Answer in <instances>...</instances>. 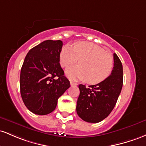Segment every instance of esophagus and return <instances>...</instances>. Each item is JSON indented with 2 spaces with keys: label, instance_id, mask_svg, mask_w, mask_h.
<instances>
[{
  "label": "esophagus",
  "instance_id": "obj_1",
  "mask_svg": "<svg viewBox=\"0 0 146 146\" xmlns=\"http://www.w3.org/2000/svg\"><path fill=\"white\" fill-rule=\"evenodd\" d=\"M70 85H71V86H77V83H74V82L73 81H70Z\"/></svg>",
  "mask_w": 146,
  "mask_h": 146
}]
</instances>
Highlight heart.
Wrapping results in <instances>:
<instances>
[{"instance_id":"obj_1","label":"heart","mask_w":146,"mask_h":146,"mask_svg":"<svg viewBox=\"0 0 146 146\" xmlns=\"http://www.w3.org/2000/svg\"><path fill=\"white\" fill-rule=\"evenodd\" d=\"M62 67L68 68L78 60V65L67 69L70 79L85 80L89 84H98L106 80L114 68V58L101 47L86 41H78L74 46L66 45L59 54Z\"/></svg>"}]
</instances>
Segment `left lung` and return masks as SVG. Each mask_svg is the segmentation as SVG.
<instances>
[{
  "mask_svg": "<svg viewBox=\"0 0 146 146\" xmlns=\"http://www.w3.org/2000/svg\"><path fill=\"white\" fill-rule=\"evenodd\" d=\"M114 56V68L111 74L102 81L87 88L80 84L76 112L88 123H99L110 114L115 106L123 86V66L118 56Z\"/></svg>",
  "mask_w": 146,
  "mask_h": 146,
  "instance_id": "left-lung-1",
  "label": "left lung"
}]
</instances>
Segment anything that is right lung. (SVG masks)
Instances as JSON below:
<instances>
[{
	"label": "right lung",
	"instance_id": "add662e5",
	"mask_svg": "<svg viewBox=\"0 0 146 146\" xmlns=\"http://www.w3.org/2000/svg\"><path fill=\"white\" fill-rule=\"evenodd\" d=\"M61 40H47L29 50L21 70V94L30 112L45 115L54 110L58 98L70 88L60 65Z\"/></svg>",
	"mask_w": 146,
	"mask_h": 146
}]
</instances>
